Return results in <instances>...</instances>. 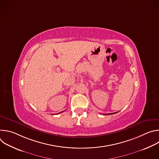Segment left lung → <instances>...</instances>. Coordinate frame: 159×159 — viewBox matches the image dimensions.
<instances>
[{
  "label": "left lung",
  "mask_w": 159,
  "mask_h": 159,
  "mask_svg": "<svg viewBox=\"0 0 159 159\" xmlns=\"http://www.w3.org/2000/svg\"><path fill=\"white\" fill-rule=\"evenodd\" d=\"M115 113H116V112H113V113H109V114H104V115H112V114H115Z\"/></svg>",
  "instance_id": "left-lung-1"
}]
</instances>
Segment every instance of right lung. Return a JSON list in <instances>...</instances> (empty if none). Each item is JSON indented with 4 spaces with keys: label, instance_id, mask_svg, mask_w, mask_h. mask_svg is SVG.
<instances>
[{
    "label": "right lung",
    "instance_id": "right-lung-1",
    "mask_svg": "<svg viewBox=\"0 0 159 159\" xmlns=\"http://www.w3.org/2000/svg\"><path fill=\"white\" fill-rule=\"evenodd\" d=\"M63 112V111H61V112ZM60 112H59V113H60Z\"/></svg>",
    "mask_w": 159,
    "mask_h": 159
}]
</instances>
